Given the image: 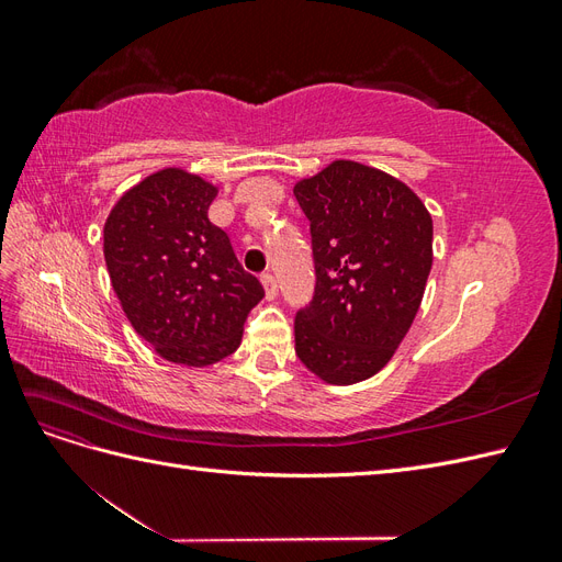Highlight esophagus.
Instances as JSON below:
<instances>
[{
    "label": "esophagus",
    "instance_id": "obj_1",
    "mask_svg": "<svg viewBox=\"0 0 562 562\" xmlns=\"http://www.w3.org/2000/svg\"><path fill=\"white\" fill-rule=\"evenodd\" d=\"M260 281H262V285H265V295H267V300H274L277 295H279V285H277V279L269 274V271H265V274L260 277Z\"/></svg>",
    "mask_w": 562,
    "mask_h": 562
}]
</instances>
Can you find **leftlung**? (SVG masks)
I'll return each instance as SVG.
<instances>
[{
    "instance_id": "8db88e82",
    "label": "left lung",
    "mask_w": 562,
    "mask_h": 562,
    "mask_svg": "<svg viewBox=\"0 0 562 562\" xmlns=\"http://www.w3.org/2000/svg\"><path fill=\"white\" fill-rule=\"evenodd\" d=\"M316 285L295 314V353L330 384L380 372L411 330L434 262V223L401 180L333 161L295 184Z\"/></svg>"
}]
</instances>
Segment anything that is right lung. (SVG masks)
<instances>
[{
	"mask_svg": "<svg viewBox=\"0 0 562 562\" xmlns=\"http://www.w3.org/2000/svg\"><path fill=\"white\" fill-rule=\"evenodd\" d=\"M217 190L182 168L145 178L105 223V262L124 314L166 361L203 368L241 345L265 297L209 220Z\"/></svg>",
	"mask_w": 562,
	"mask_h": 562,
	"instance_id": "1",
	"label": "right lung"
}]
</instances>
